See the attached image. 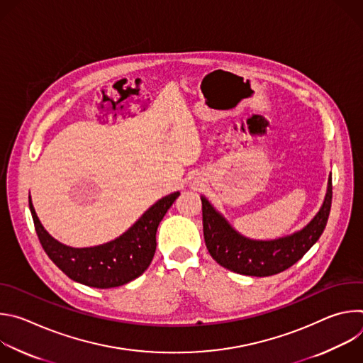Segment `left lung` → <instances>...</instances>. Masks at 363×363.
<instances>
[{
  "mask_svg": "<svg viewBox=\"0 0 363 363\" xmlns=\"http://www.w3.org/2000/svg\"><path fill=\"white\" fill-rule=\"evenodd\" d=\"M203 240L214 260L234 273L266 277L297 263L322 235L332 206V178L320 211L303 230L273 241H254L240 235L203 196Z\"/></svg>",
  "mask_w": 363,
  "mask_h": 363,
  "instance_id": "8db88e82",
  "label": "left lung"
}]
</instances>
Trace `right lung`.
<instances>
[{"label": "right lung", "mask_w": 363, "mask_h": 363, "mask_svg": "<svg viewBox=\"0 0 363 363\" xmlns=\"http://www.w3.org/2000/svg\"><path fill=\"white\" fill-rule=\"evenodd\" d=\"M179 192L164 196L119 238L89 248L67 247L51 237L41 225L28 196L35 233L45 254L67 277L89 287L111 289L139 277L150 264L157 250V230Z\"/></svg>", "instance_id": "1"}]
</instances>
